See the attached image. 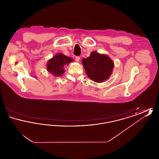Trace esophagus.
Wrapping results in <instances>:
<instances>
[{
  "mask_svg": "<svg viewBox=\"0 0 159 159\" xmlns=\"http://www.w3.org/2000/svg\"><path fill=\"white\" fill-rule=\"evenodd\" d=\"M80 60V57H79V56L76 57V61H77V62H79Z\"/></svg>",
  "mask_w": 159,
  "mask_h": 159,
  "instance_id": "obj_1",
  "label": "esophagus"
}]
</instances>
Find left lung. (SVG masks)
Masks as SVG:
<instances>
[{"label":"left lung","mask_w":159,"mask_h":159,"mask_svg":"<svg viewBox=\"0 0 159 159\" xmlns=\"http://www.w3.org/2000/svg\"><path fill=\"white\" fill-rule=\"evenodd\" d=\"M82 61L86 75L95 82L107 80L112 74L113 61L105 54L92 52L89 57Z\"/></svg>","instance_id":"obj_1"}]
</instances>
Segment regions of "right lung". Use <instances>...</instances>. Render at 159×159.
I'll list each match as a JSON object with an SVG mask.
<instances>
[{"label":"right lung","mask_w":159,"mask_h":159,"mask_svg":"<svg viewBox=\"0 0 159 159\" xmlns=\"http://www.w3.org/2000/svg\"><path fill=\"white\" fill-rule=\"evenodd\" d=\"M73 60L62 53L55 55L47 63V70L55 76H60L65 72L64 67L68 66Z\"/></svg>","instance_id":"add662e5"}]
</instances>
